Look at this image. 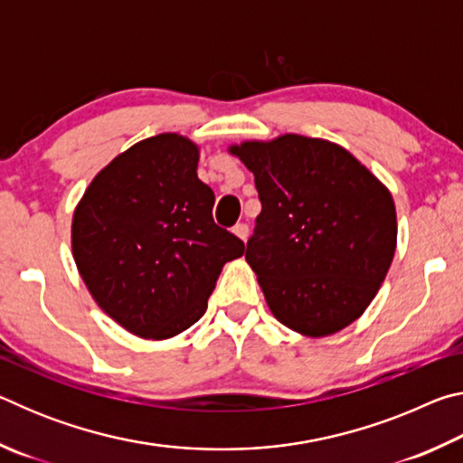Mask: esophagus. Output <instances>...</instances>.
Instances as JSON below:
<instances>
[{
	"label": "esophagus",
	"mask_w": 463,
	"mask_h": 463,
	"mask_svg": "<svg viewBox=\"0 0 463 463\" xmlns=\"http://www.w3.org/2000/svg\"><path fill=\"white\" fill-rule=\"evenodd\" d=\"M232 232L237 234V237H239L241 241H247V237H249V224H245V222H239V224H234Z\"/></svg>",
	"instance_id": "obj_1"
}]
</instances>
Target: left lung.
<instances>
[{"label":"left lung","mask_w":463,"mask_h":463,"mask_svg":"<svg viewBox=\"0 0 463 463\" xmlns=\"http://www.w3.org/2000/svg\"><path fill=\"white\" fill-rule=\"evenodd\" d=\"M255 175L261 214L245 260L281 325L307 336L364 315L396 250L390 192L343 146L284 135L232 145Z\"/></svg>","instance_id":"1"}]
</instances>
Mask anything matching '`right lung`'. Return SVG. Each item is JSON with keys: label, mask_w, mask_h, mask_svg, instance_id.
<instances>
[{"label": "right lung", "mask_w": 463, "mask_h": 463, "mask_svg": "<svg viewBox=\"0 0 463 463\" xmlns=\"http://www.w3.org/2000/svg\"><path fill=\"white\" fill-rule=\"evenodd\" d=\"M200 151L165 132L132 145L77 203L73 260L98 307L143 339H169L208 307L222 265L245 242L213 218Z\"/></svg>", "instance_id": "add662e5"}]
</instances>
